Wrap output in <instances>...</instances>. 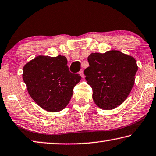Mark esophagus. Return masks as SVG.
<instances>
[{"label": "esophagus", "mask_w": 156, "mask_h": 156, "mask_svg": "<svg viewBox=\"0 0 156 156\" xmlns=\"http://www.w3.org/2000/svg\"><path fill=\"white\" fill-rule=\"evenodd\" d=\"M79 74H80L82 78H84V72L83 70H81L79 72Z\"/></svg>", "instance_id": "esophagus-1"}]
</instances>
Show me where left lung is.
Returning a JSON list of instances; mask_svg holds the SVG:
<instances>
[{
    "instance_id": "1",
    "label": "left lung",
    "mask_w": 156,
    "mask_h": 156,
    "mask_svg": "<svg viewBox=\"0 0 156 156\" xmlns=\"http://www.w3.org/2000/svg\"><path fill=\"white\" fill-rule=\"evenodd\" d=\"M89 67L84 69L87 83L93 90V100L104 110L114 109L129 95L134 84L138 66L135 58L120 51L91 53Z\"/></svg>"
}]
</instances>
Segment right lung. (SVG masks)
<instances>
[{"mask_svg":"<svg viewBox=\"0 0 156 156\" xmlns=\"http://www.w3.org/2000/svg\"><path fill=\"white\" fill-rule=\"evenodd\" d=\"M67 64L64 56H38L23 67L22 78L30 96L47 111L64 109L80 80V74L71 73Z\"/></svg>","mask_w":156,"mask_h":156,"instance_id":"right-lung-1","label":"right lung"}]
</instances>
